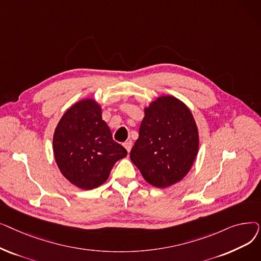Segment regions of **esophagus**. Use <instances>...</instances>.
I'll return each instance as SVG.
<instances>
[{
    "label": "esophagus",
    "mask_w": 261,
    "mask_h": 261,
    "mask_svg": "<svg viewBox=\"0 0 261 261\" xmlns=\"http://www.w3.org/2000/svg\"><path fill=\"white\" fill-rule=\"evenodd\" d=\"M123 146H125V148L127 149V151L130 152V150H131V148H132V142H131V141H128V142H126L125 144H123Z\"/></svg>",
    "instance_id": "1"
}]
</instances>
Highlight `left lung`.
Returning a JSON list of instances; mask_svg holds the SVG:
<instances>
[{
	"mask_svg": "<svg viewBox=\"0 0 261 261\" xmlns=\"http://www.w3.org/2000/svg\"><path fill=\"white\" fill-rule=\"evenodd\" d=\"M145 116L130 159L146 182L166 188L184 179L197 159L199 131L189 108L162 95L144 108Z\"/></svg>",
	"mask_w": 261,
	"mask_h": 261,
	"instance_id": "left-lung-1",
	"label": "left lung"
}]
</instances>
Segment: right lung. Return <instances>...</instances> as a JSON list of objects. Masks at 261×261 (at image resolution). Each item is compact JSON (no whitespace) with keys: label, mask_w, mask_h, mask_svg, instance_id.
Wrapping results in <instances>:
<instances>
[{"label":"right lung","mask_w":261,"mask_h":261,"mask_svg":"<svg viewBox=\"0 0 261 261\" xmlns=\"http://www.w3.org/2000/svg\"><path fill=\"white\" fill-rule=\"evenodd\" d=\"M101 115V106L94 98L81 99L66 110L54 132L57 166L68 182L81 189L102 185L114 164L127 156Z\"/></svg>","instance_id":"1"}]
</instances>
